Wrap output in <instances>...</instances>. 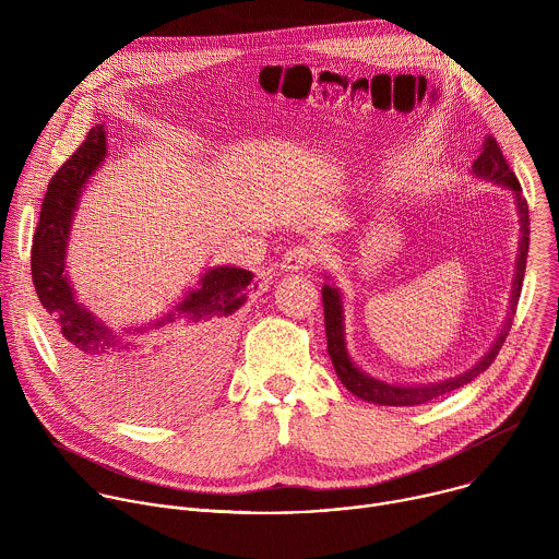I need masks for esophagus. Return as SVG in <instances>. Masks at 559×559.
<instances>
[{"label": "esophagus", "instance_id": "1", "mask_svg": "<svg viewBox=\"0 0 559 559\" xmlns=\"http://www.w3.org/2000/svg\"><path fill=\"white\" fill-rule=\"evenodd\" d=\"M316 261H318V250L316 248H311V246H296V248H292V250H287L283 254L281 267L285 272H298V270L316 265Z\"/></svg>", "mask_w": 559, "mask_h": 559}]
</instances>
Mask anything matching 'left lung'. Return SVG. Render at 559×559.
Listing matches in <instances>:
<instances>
[{"instance_id":"obj_1","label":"left lung","mask_w":559,"mask_h":559,"mask_svg":"<svg viewBox=\"0 0 559 559\" xmlns=\"http://www.w3.org/2000/svg\"><path fill=\"white\" fill-rule=\"evenodd\" d=\"M473 173L475 177L480 179H489L496 183L507 186L509 190L515 192V201H518V210H520V225H522V241H520V257H518V274H515V283H513V298H511V313H515L518 300H520V289H522V281H524V270H526V254H528V205L526 199H522V188L518 177L513 175V170L507 164V156L502 154L498 141L493 136H489L485 141V147L480 152V156L473 162ZM323 309H325V334H328V354L334 362V369L341 378V382L358 397L367 403H376V405H386V407H412V405H425L438 395H444L453 389H460L462 384L471 382L475 376H480L483 371H487L491 367V362L496 360L498 352L502 349L504 338L509 336L511 330V318L507 321L504 330L500 332L496 345L489 349V354L477 362L473 369H468L462 376L449 378L444 382L438 384H425V386H401V384H386L382 380L369 378L367 373H362L349 358L347 349H345V334H343V305H341V294L336 287L325 285L323 287Z\"/></svg>"}]
</instances>
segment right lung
<instances>
[{
	"label": "right lung",
	"instance_id": "add662e5",
	"mask_svg": "<svg viewBox=\"0 0 559 559\" xmlns=\"http://www.w3.org/2000/svg\"><path fill=\"white\" fill-rule=\"evenodd\" d=\"M104 156L106 132L97 126L50 179L33 236L31 274L63 360L84 380L97 384V389L102 386L115 405L126 409L130 401H134L136 389L143 391L141 384L156 382V371L170 367L173 356L164 352L156 354L154 349L147 352V343L136 345L106 330L82 302L74 300L72 287L63 274L66 243L76 199ZM250 281L252 272L241 267L207 270L201 278V287L192 289L175 311L158 323H152V328H164L175 318H183L190 338L223 347L234 323V311L248 300L246 287ZM136 332L145 334L141 328Z\"/></svg>",
	"mask_w": 559,
	"mask_h": 559
}]
</instances>
